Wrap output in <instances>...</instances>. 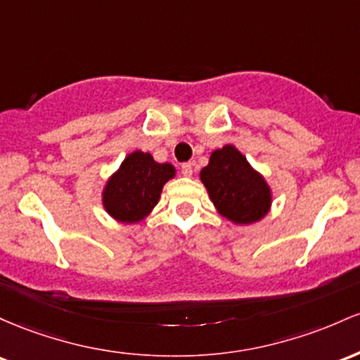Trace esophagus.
<instances>
[{
  "label": "esophagus",
  "instance_id": "1",
  "mask_svg": "<svg viewBox=\"0 0 360 360\" xmlns=\"http://www.w3.org/2000/svg\"><path fill=\"white\" fill-rule=\"evenodd\" d=\"M181 175L187 176V179H191V176L193 175V163L188 161V163L181 165Z\"/></svg>",
  "mask_w": 360,
  "mask_h": 360
}]
</instances>
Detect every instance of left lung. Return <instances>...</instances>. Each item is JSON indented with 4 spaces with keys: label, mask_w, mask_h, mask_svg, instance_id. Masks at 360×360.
I'll return each instance as SVG.
<instances>
[{
    "label": "left lung",
    "mask_w": 360,
    "mask_h": 360,
    "mask_svg": "<svg viewBox=\"0 0 360 360\" xmlns=\"http://www.w3.org/2000/svg\"><path fill=\"white\" fill-rule=\"evenodd\" d=\"M209 199L221 216L233 224H255L272 207V188L233 144L214 149L207 167L200 169Z\"/></svg>",
    "instance_id": "obj_1"
}]
</instances>
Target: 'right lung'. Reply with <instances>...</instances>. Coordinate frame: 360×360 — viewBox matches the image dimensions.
<instances>
[{
	"label": "right lung",
	"instance_id": "right-lung-1",
	"mask_svg": "<svg viewBox=\"0 0 360 360\" xmlns=\"http://www.w3.org/2000/svg\"><path fill=\"white\" fill-rule=\"evenodd\" d=\"M175 175L172 163H158L149 153L136 149L105 181L103 209L117 223H141L158 204L165 184Z\"/></svg>",
	"mask_w": 360,
	"mask_h": 360
}]
</instances>
